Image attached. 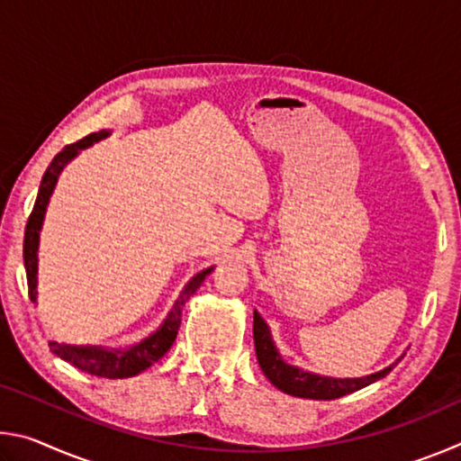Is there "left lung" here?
Masks as SVG:
<instances>
[{"instance_id": "8db88e82", "label": "left lung", "mask_w": 461, "mask_h": 461, "mask_svg": "<svg viewBox=\"0 0 461 461\" xmlns=\"http://www.w3.org/2000/svg\"><path fill=\"white\" fill-rule=\"evenodd\" d=\"M254 346H256V357H258V364L272 384L278 390L299 396V399H313V401H333L339 399V396H346L349 393H356L364 386L372 384L380 378H384L386 374L394 368L396 360L384 370L368 374V376L362 378H331V376H319V374L307 372L303 368H296L293 364H286L280 356L275 339H272L270 327L260 317L258 311H254Z\"/></svg>"}]
</instances>
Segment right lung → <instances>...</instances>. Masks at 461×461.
Returning a JSON list of instances; mask_svg holds the SVG:
<instances>
[{"mask_svg":"<svg viewBox=\"0 0 461 461\" xmlns=\"http://www.w3.org/2000/svg\"><path fill=\"white\" fill-rule=\"evenodd\" d=\"M107 136L109 131L101 130L97 134H89L87 138L79 140V142L65 146L62 148V152L54 156L50 167L46 168L41 189H38L34 209L32 213H30V220L26 223V233H24V268H26V278H28L30 301L32 303H36V296H38L36 286H38V246H41V230H42L46 207H49L54 186H57L62 168H65L77 154ZM213 268L215 267L197 272V275L185 285L181 294H178V299L175 301L173 309L168 311L167 319L158 325V330L152 331L142 341L134 343V346L130 348L71 346V343L50 341L49 343L50 352L54 356H59L60 360L75 366V368L93 374V376H101V378L136 376V374L150 368L154 362H158L160 357L168 352L170 346H173L176 339L178 327H181V313H183L185 303L197 293V288L201 286L203 280L212 275Z\"/></svg>","mask_w":461,"mask_h":461,"instance_id":"1","label":"right lung"}]
</instances>
